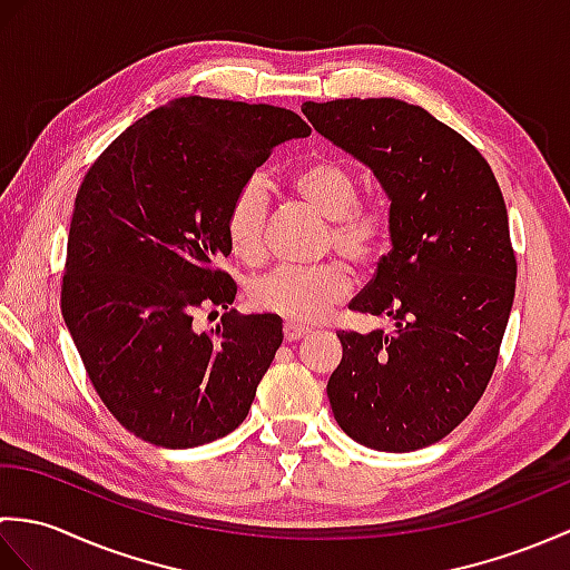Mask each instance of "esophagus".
Segmentation results:
<instances>
[{
    "instance_id": "esophagus-1",
    "label": "esophagus",
    "mask_w": 570,
    "mask_h": 570,
    "mask_svg": "<svg viewBox=\"0 0 570 570\" xmlns=\"http://www.w3.org/2000/svg\"><path fill=\"white\" fill-rule=\"evenodd\" d=\"M308 331H311L308 325H301V323H294V321H286L284 323V337H286L288 343L301 341V337L308 335Z\"/></svg>"
}]
</instances>
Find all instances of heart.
Returning <instances> with one entry per match:
<instances>
[{"label":"heart","mask_w":570,"mask_h":570,"mask_svg":"<svg viewBox=\"0 0 570 570\" xmlns=\"http://www.w3.org/2000/svg\"><path fill=\"white\" fill-rule=\"evenodd\" d=\"M294 186L313 208L328 217L325 247L337 249L357 266H372L382 259L392 235L390 215L380 205L357 200V178L343 161H313L296 174ZM266 217H269V186L264 176L254 174L235 190L227 205L225 229L235 254L245 259L259 257ZM350 288L353 282L341 262L313 266L278 264L252 278L247 296L257 311L294 323H313L345 301Z\"/></svg>","instance_id":"obj_1"}]
</instances>
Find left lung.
I'll return each mask as SVG.
<instances>
[{"label": "left lung", "instance_id": "1", "mask_svg": "<svg viewBox=\"0 0 570 570\" xmlns=\"http://www.w3.org/2000/svg\"><path fill=\"white\" fill-rule=\"evenodd\" d=\"M301 112L392 200V249L350 308L396 328L337 333L335 421L374 451H419L475 409L498 365L517 284L502 190L482 154L423 107L350 98Z\"/></svg>", "mask_w": 570, "mask_h": 570}]
</instances>
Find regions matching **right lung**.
I'll list each match as a JSON object with an SVG mask.
<instances>
[{
	"label": "right lung",
	"instance_id": "1",
	"mask_svg": "<svg viewBox=\"0 0 570 570\" xmlns=\"http://www.w3.org/2000/svg\"><path fill=\"white\" fill-rule=\"evenodd\" d=\"M274 105L178 98L125 129L76 196L60 308L102 404L137 439L196 448L247 419L284 341L276 316H242L227 257L235 190L274 147L308 137ZM222 323L196 332L203 307Z\"/></svg>",
	"mask_w": 570,
	"mask_h": 570
}]
</instances>
